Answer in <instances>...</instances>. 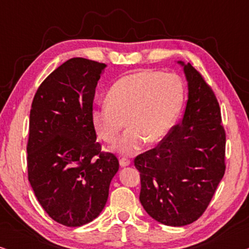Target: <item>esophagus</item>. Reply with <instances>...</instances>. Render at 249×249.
I'll return each instance as SVG.
<instances>
[{
  "label": "esophagus",
  "instance_id": "1",
  "mask_svg": "<svg viewBox=\"0 0 249 249\" xmlns=\"http://www.w3.org/2000/svg\"><path fill=\"white\" fill-rule=\"evenodd\" d=\"M130 163H131V161L128 158H120V165L121 166H128Z\"/></svg>",
  "mask_w": 249,
  "mask_h": 249
}]
</instances>
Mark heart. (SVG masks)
<instances>
[{
	"label": "heart",
	"instance_id": "b5f03b06",
	"mask_svg": "<svg viewBox=\"0 0 249 249\" xmlns=\"http://www.w3.org/2000/svg\"><path fill=\"white\" fill-rule=\"evenodd\" d=\"M183 102V85L173 73L138 71L121 77L107 94V103L95 108L93 124L105 142H115L127 121L128 129L118 142L121 154L131 155L145 142L164 138L175 124Z\"/></svg>",
	"mask_w": 249,
	"mask_h": 249
}]
</instances>
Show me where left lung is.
<instances>
[{
  "label": "left lung",
  "instance_id": "1",
  "mask_svg": "<svg viewBox=\"0 0 249 249\" xmlns=\"http://www.w3.org/2000/svg\"><path fill=\"white\" fill-rule=\"evenodd\" d=\"M188 100L181 121L134 160L139 199L160 223L182 227L205 212L226 172V130L215 94L190 63L183 64Z\"/></svg>",
  "mask_w": 249,
  "mask_h": 249
}]
</instances>
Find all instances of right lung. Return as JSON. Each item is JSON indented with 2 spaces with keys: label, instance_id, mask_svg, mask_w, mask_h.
I'll use <instances>...</instances> for the list:
<instances>
[{
  "label": "right lung",
  "instance_id": "obj_1",
  "mask_svg": "<svg viewBox=\"0 0 249 249\" xmlns=\"http://www.w3.org/2000/svg\"><path fill=\"white\" fill-rule=\"evenodd\" d=\"M104 63L73 57L40 84L34 96L27 142L28 180L57 223L84 226L104 209L119 170L113 153L96 142L93 103Z\"/></svg>",
  "mask_w": 249,
  "mask_h": 249
}]
</instances>
